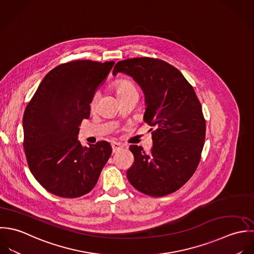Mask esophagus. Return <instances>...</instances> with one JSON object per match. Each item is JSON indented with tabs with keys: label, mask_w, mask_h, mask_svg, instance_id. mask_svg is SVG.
Instances as JSON below:
<instances>
[{
	"label": "esophagus",
	"mask_w": 254,
	"mask_h": 254,
	"mask_svg": "<svg viewBox=\"0 0 254 254\" xmlns=\"http://www.w3.org/2000/svg\"><path fill=\"white\" fill-rule=\"evenodd\" d=\"M111 145H112V149H113V152L114 153L118 152V151H120L123 148V145L121 143H119V142H116V141L112 142Z\"/></svg>",
	"instance_id": "1"
}]
</instances>
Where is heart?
Masks as SVG:
<instances>
[{
    "label": "heart",
    "mask_w": 254,
    "mask_h": 254,
    "mask_svg": "<svg viewBox=\"0 0 254 254\" xmlns=\"http://www.w3.org/2000/svg\"><path fill=\"white\" fill-rule=\"evenodd\" d=\"M131 90H136V89L133 86V84L127 80H120L115 84V91H116L117 96H119L123 93L128 92V91H131ZM96 100H97V95H95L93 97V99L91 101V107H94Z\"/></svg>",
    "instance_id": "obj_1"
}]
</instances>
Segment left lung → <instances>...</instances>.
<instances>
[{
  "label": "left lung",
  "instance_id": "obj_1",
  "mask_svg": "<svg viewBox=\"0 0 254 254\" xmlns=\"http://www.w3.org/2000/svg\"><path fill=\"white\" fill-rule=\"evenodd\" d=\"M118 73L139 85L145 100L144 123L155 128L150 152L129 146L134 163L127 172V180L150 196L172 193L191 178L200 161L206 127L201 104L182 72L164 61H121L113 70L114 76Z\"/></svg>",
  "mask_w": 254,
  "mask_h": 254
}]
</instances>
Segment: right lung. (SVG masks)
<instances>
[{
	"mask_svg": "<svg viewBox=\"0 0 254 254\" xmlns=\"http://www.w3.org/2000/svg\"><path fill=\"white\" fill-rule=\"evenodd\" d=\"M114 62L74 61L49 71L25 108L23 148L31 174L49 192L75 198L96 185L112 154L107 141L82 146L79 126Z\"/></svg>",
	"mask_w": 254,
	"mask_h": 254,
	"instance_id": "obj_1",
	"label": "right lung"
}]
</instances>
